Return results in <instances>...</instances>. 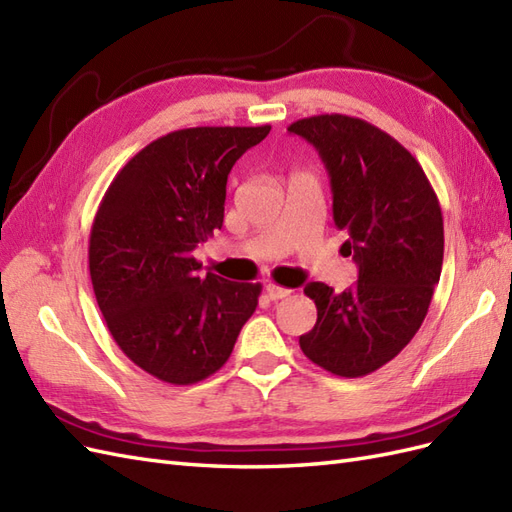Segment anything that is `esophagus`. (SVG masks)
Masks as SVG:
<instances>
[{"label": "esophagus", "mask_w": 512, "mask_h": 512, "mask_svg": "<svg viewBox=\"0 0 512 512\" xmlns=\"http://www.w3.org/2000/svg\"><path fill=\"white\" fill-rule=\"evenodd\" d=\"M266 294L270 300H281L285 296H290L292 290H287V287H281V285H274V283H268L266 285Z\"/></svg>", "instance_id": "34e87169"}]
</instances>
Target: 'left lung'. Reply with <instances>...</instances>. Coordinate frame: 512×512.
Returning a JSON list of instances; mask_svg holds the SVG:
<instances>
[{"mask_svg": "<svg viewBox=\"0 0 512 512\" xmlns=\"http://www.w3.org/2000/svg\"><path fill=\"white\" fill-rule=\"evenodd\" d=\"M311 142L331 179L333 220L359 281L335 294L309 283L318 322L300 335L305 357L359 378L383 368L422 326L443 264V216L426 173L402 144L368 121L320 114L287 127Z\"/></svg>", "mask_w": 512, "mask_h": 512, "instance_id": "1", "label": "left lung"}]
</instances>
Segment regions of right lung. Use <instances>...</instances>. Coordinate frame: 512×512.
<instances>
[{"label": "right lung", "instance_id": "add662e5", "mask_svg": "<svg viewBox=\"0 0 512 512\" xmlns=\"http://www.w3.org/2000/svg\"><path fill=\"white\" fill-rule=\"evenodd\" d=\"M268 134L270 125L170 131L131 157L97 209V305L125 355L164 383L218 372L257 307L259 283L201 277L194 248L222 227L233 164Z\"/></svg>", "mask_w": 512, "mask_h": 512}]
</instances>
